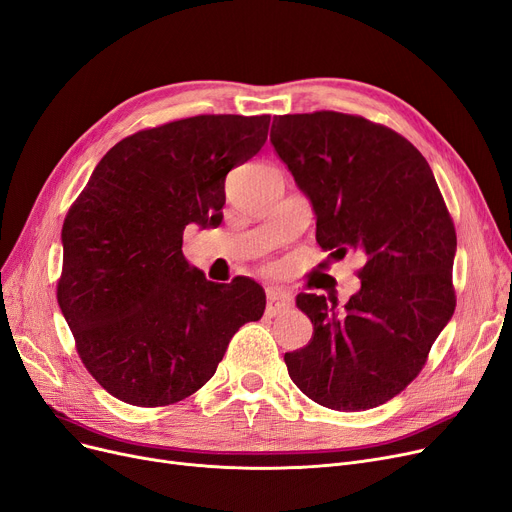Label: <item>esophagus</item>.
<instances>
[{
    "instance_id": "obj_1",
    "label": "esophagus",
    "mask_w": 512,
    "mask_h": 512,
    "mask_svg": "<svg viewBox=\"0 0 512 512\" xmlns=\"http://www.w3.org/2000/svg\"><path fill=\"white\" fill-rule=\"evenodd\" d=\"M293 305V297L284 293V291H272L268 293V303H265V314L268 316H278L282 311Z\"/></svg>"
}]
</instances>
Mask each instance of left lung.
I'll return each mask as SVG.
<instances>
[{"instance_id":"obj_1","label":"left lung","mask_w":512,"mask_h":512,"mask_svg":"<svg viewBox=\"0 0 512 512\" xmlns=\"http://www.w3.org/2000/svg\"><path fill=\"white\" fill-rule=\"evenodd\" d=\"M270 140L316 211V240L358 251L362 288L337 299L297 295L311 341L284 362L316 404L358 412L402 393L454 314L456 230L425 157L360 115L316 110L274 117Z\"/></svg>"}]
</instances>
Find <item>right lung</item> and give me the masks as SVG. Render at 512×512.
<instances>
[{"label": "right lung", "mask_w": 512, "mask_h": 512, "mask_svg": "<svg viewBox=\"0 0 512 512\" xmlns=\"http://www.w3.org/2000/svg\"><path fill=\"white\" fill-rule=\"evenodd\" d=\"M270 115H198L110 148L62 226L56 297L83 366L113 397L169 406L201 389L236 330L263 316L249 278H205L188 224L219 226L226 175L268 140Z\"/></svg>", "instance_id": "right-lung-1"}]
</instances>
